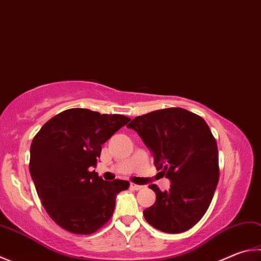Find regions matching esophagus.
<instances>
[{"mask_svg":"<svg viewBox=\"0 0 261 261\" xmlns=\"http://www.w3.org/2000/svg\"><path fill=\"white\" fill-rule=\"evenodd\" d=\"M130 187L134 189V191H139V189H141V188H144V186H141V185H137V184H135V182H131L130 184Z\"/></svg>","mask_w":261,"mask_h":261,"instance_id":"34e87169","label":"esophagus"}]
</instances>
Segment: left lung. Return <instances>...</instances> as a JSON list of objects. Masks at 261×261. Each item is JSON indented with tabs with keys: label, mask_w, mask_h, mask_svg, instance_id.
Returning <instances> with one entry per match:
<instances>
[{
	"label": "left lung",
	"mask_w": 261,
	"mask_h": 261,
	"mask_svg": "<svg viewBox=\"0 0 261 261\" xmlns=\"http://www.w3.org/2000/svg\"><path fill=\"white\" fill-rule=\"evenodd\" d=\"M127 127L140 136L156 169L171 180L169 191L149 186L156 201L144 210L146 221L170 234L192 228L206 212L219 180L217 141L209 125L201 116L172 107L137 116Z\"/></svg>",
	"instance_id": "obj_1"
}]
</instances>
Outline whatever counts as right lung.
Returning a JSON list of instances; mask_svg holds the SVG:
<instances>
[{"label":"right lung","mask_w":261,"mask_h":261,"mask_svg":"<svg viewBox=\"0 0 261 261\" xmlns=\"http://www.w3.org/2000/svg\"><path fill=\"white\" fill-rule=\"evenodd\" d=\"M130 121L120 114L70 108L41 127L31 145L30 172L45 211L61 228L89 235L106 224L130 182L105 181L91 168L101 145Z\"/></svg>","instance_id":"add662e5"}]
</instances>
